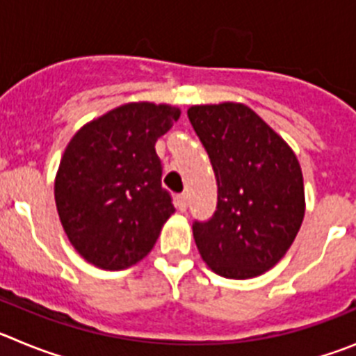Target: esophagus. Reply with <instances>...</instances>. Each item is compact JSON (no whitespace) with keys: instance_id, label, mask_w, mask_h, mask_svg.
Returning a JSON list of instances; mask_svg holds the SVG:
<instances>
[{"instance_id":"1","label":"esophagus","mask_w":356,"mask_h":356,"mask_svg":"<svg viewBox=\"0 0 356 356\" xmlns=\"http://www.w3.org/2000/svg\"><path fill=\"white\" fill-rule=\"evenodd\" d=\"M187 194H178V197H176V205H178V210H180V212H185V210H187Z\"/></svg>"}]
</instances>
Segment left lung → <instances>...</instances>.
<instances>
[{"label": "left lung", "instance_id": "8db88e82", "mask_svg": "<svg viewBox=\"0 0 356 356\" xmlns=\"http://www.w3.org/2000/svg\"><path fill=\"white\" fill-rule=\"evenodd\" d=\"M187 115L217 180L216 213L193 226L201 259L229 280L264 275L284 259L303 222L298 156L242 103L193 105Z\"/></svg>", "mask_w": 356, "mask_h": 356}]
</instances>
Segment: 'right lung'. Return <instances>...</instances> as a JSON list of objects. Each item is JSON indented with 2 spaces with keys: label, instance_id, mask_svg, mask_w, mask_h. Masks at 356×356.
Returning <instances> with one entry per match:
<instances>
[{
  "label": "right lung",
  "instance_id": "add662e5",
  "mask_svg": "<svg viewBox=\"0 0 356 356\" xmlns=\"http://www.w3.org/2000/svg\"><path fill=\"white\" fill-rule=\"evenodd\" d=\"M180 114L165 103H124L72 135L55 176V203L81 259L121 271L153 250L175 213L155 144Z\"/></svg>",
  "mask_w": 356,
  "mask_h": 356
}]
</instances>
